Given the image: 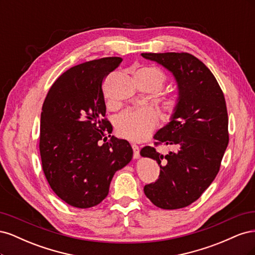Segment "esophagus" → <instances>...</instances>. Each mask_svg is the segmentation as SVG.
<instances>
[{
    "label": "esophagus",
    "instance_id": "1",
    "mask_svg": "<svg viewBox=\"0 0 255 255\" xmlns=\"http://www.w3.org/2000/svg\"><path fill=\"white\" fill-rule=\"evenodd\" d=\"M132 148H133V151H134V154H133V156H134V158H139V146H138L137 144H132Z\"/></svg>",
    "mask_w": 255,
    "mask_h": 255
}]
</instances>
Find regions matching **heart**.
<instances>
[{
	"mask_svg": "<svg viewBox=\"0 0 255 255\" xmlns=\"http://www.w3.org/2000/svg\"><path fill=\"white\" fill-rule=\"evenodd\" d=\"M138 72L150 75L160 88L165 82V76L155 67H144ZM177 98L171 97L164 102L165 110L173 112L177 106ZM158 125V116L151 107H138L122 113L117 119V129L121 136L132 141H142Z\"/></svg>",
	"mask_w": 255,
	"mask_h": 255,
	"instance_id": "b5f03b06",
	"label": "heart"
}]
</instances>
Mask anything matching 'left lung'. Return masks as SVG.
Segmentation results:
<instances>
[{
    "instance_id": "8db88e82",
    "label": "left lung",
    "mask_w": 255,
    "mask_h": 255,
    "mask_svg": "<svg viewBox=\"0 0 255 255\" xmlns=\"http://www.w3.org/2000/svg\"><path fill=\"white\" fill-rule=\"evenodd\" d=\"M174 76L177 106L165 127L154 135L155 144L173 145L163 155L146 145L140 155L160 167L155 183L145 185L146 198L164 210L188 206L217 175L229 143L228 112L217 80L201 60L189 53H142Z\"/></svg>"
}]
</instances>
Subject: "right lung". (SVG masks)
I'll use <instances>...</instances> for the list:
<instances>
[{
  "instance_id": "right-lung-1",
  "label": "right lung",
  "mask_w": 255,
  "mask_h": 255,
  "mask_svg": "<svg viewBox=\"0 0 255 255\" xmlns=\"http://www.w3.org/2000/svg\"><path fill=\"white\" fill-rule=\"evenodd\" d=\"M121 61L104 57L70 68L54 82L42 105L43 172L52 190L74 207L101 203L116 171L133 157L128 141L111 136L112 125L102 119L106 113L102 82Z\"/></svg>"
}]
</instances>
